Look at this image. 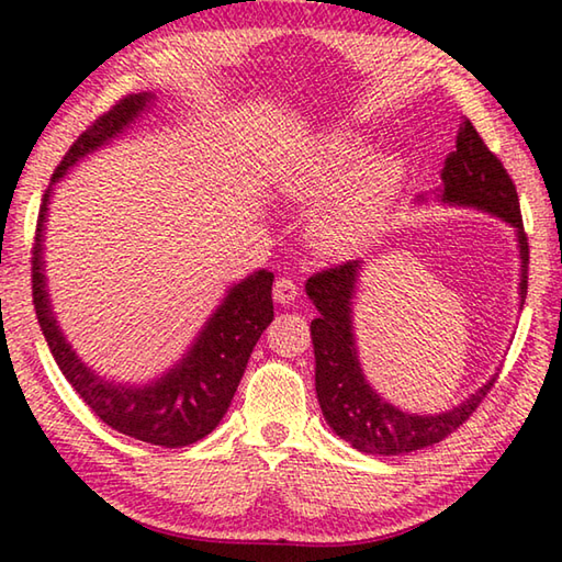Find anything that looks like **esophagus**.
I'll return each mask as SVG.
<instances>
[{
    "label": "esophagus",
    "instance_id": "1",
    "mask_svg": "<svg viewBox=\"0 0 562 562\" xmlns=\"http://www.w3.org/2000/svg\"><path fill=\"white\" fill-rule=\"evenodd\" d=\"M297 294H300V288L290 278H280L272 288V297L278 304H292L297 300Z\"/></svg>",
    "mask_w": 562,
    "mask_h": 562
}]
</instances>
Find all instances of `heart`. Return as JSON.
I'll list each match as a JSON object with an SVG mask.
<instances>
[{
  "label": "heart",
  "mask_w": 562,
  "mask_h": 562,
  "mask_svg": "<svg viewBox=\"0 0 562 562\" xmlns=\"http://www.w3.org/2000/svg\"><path fill=\"white\" fill-rule=\"evenodd\" d=\"M406 160L394 150L367 156L357 133H325L294 156L280 173L282 193L317 203L310 215V243L319 255L345 260L382 233L402 190Z\"/></svg>",
  "instance_id": "b5f03b06"
}]
</instances>
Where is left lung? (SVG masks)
<instances>
[{"mask_svg": "<svg viewBox=\"0 0 562 562\" xmlns=\"http://www.w3.org/2000/svg\"><path fill=\"white\" fill-rule=\"evenodd\" d=\"M441 203L475 207L491 213L516 227L520 250V307L528 292V237L522 231L518 193L501 160L483 144L479 131L465 119L456 136V150L446 156L439 186ZM418 201H426L418 195ZM361 260L312 274L304 284L319 317L312 319V345H315V386L317 398L339 439L349 441L361 453L402 456L443 441L461 424H465L483 396L496 384L493 374L479 392L459 406L441 414H408L389 404L364 379L355 339V292Z\"/></svg>", "mask_w": 562, "mask_h": 562, "instance_id": "obj_1", "label": "left lung"}]
</instances>
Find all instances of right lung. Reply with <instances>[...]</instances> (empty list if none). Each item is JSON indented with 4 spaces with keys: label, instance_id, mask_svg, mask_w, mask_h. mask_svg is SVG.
I'll return each instance as SVG.
<instances>
[{
    "label": "right lung",
    "instance_id": "obj_1",
    "mask_svg": "<svg viewBox=\"0 0 562 562\" xmlns=\"http://www.w3.org/2000/svg\"><path fill=\"white\" fill-rule=\"evenodd\" d=\"M154 93H131L116 106L103 113L91 126L74 140L66 156L56 166L52 186L46 188L36 221V237L32 247V294L34 310L40 319L42 335L76 394L97 414L103 424L131 439L166 446V449H183L205 439L231 406L237 384L245 374L247 359L252 347L274 317L272 307V280L274 274L258 270L245 280L233 284L223 302L198 331L193 345L180 357L168 372L148 384H121L99 376L64 337L59 322L54 317L49 290L44 274V223L49 213L54 183L69 170L91 156L93 150L109 146L119 138L140 113L154 103Z\"/></svg>",
    "mask_w": 562,
    "mask_h": 562
}]
</instances>
